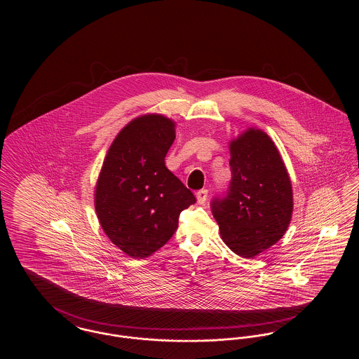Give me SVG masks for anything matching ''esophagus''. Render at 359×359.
<instances>
[{
    "instance_id": "esophagus-1",
    "label": "esophagus",
    "mask_w": 359,
    "mask_h": 359,
    "mask_svg": "<svg viewBox=\"0 0 359 359\" xmlns=\"http://www.w3.org/2000/svg\"><path fill=\"white\" fill-rule=\"evenodd\" d=\"M207 195H208L207 189H199L196 192V201H198L199 205H205V201H207Z\"/></svg>"
}]
</instances>
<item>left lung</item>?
Wrapping results in <instances>:
<instances>
[{
  "label": "left lung",
  "instance_id": "left-lung-1",
  "mask_svg": "<svg viewBox=\"0 0 359 359\" xmlns=\"http://www.w3.org/2000/svg\"><path fill=\"white\" fill-rule=\"evenodd\" d=\"M231 182L211 202L223 242L253 258L281 238L290 226L293 196L290 175L273 141L250 128L230 142Z\"/></svg>",
  "mask_w": 359,
  "mask_h": 359
}]
</instances>
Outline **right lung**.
<instances>
[{"instance_id":"obj_1","label":"right lung","mask_w":359,"mask_h":359,"mask_svg":"<svg viewBox=\"0 0 359 359\" xmlns=\"http://www.w3.org/2000/svg\"><path fill=\"white\" fill-rule=\"evenodd\" d=\"M175 122L161 114L130 121L110 145L95 187V211L110 241L145 258L175 234L179 215L196 202L167 167Z\"/></svg>"}]
</instances>
